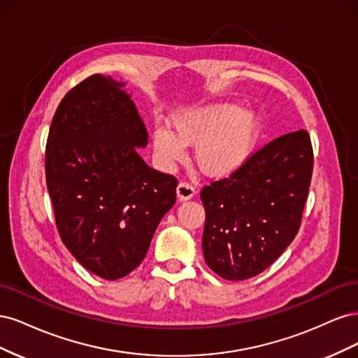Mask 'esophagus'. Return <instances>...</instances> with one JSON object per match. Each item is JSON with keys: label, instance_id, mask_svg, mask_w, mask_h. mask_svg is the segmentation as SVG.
Here are the masks:
<instances>
[{"label": "esophagus", "instance_id": "obj_1", "mask_svg": "<svg viewBox=\"0 0 358 358\" xmlns=\"http://www.w3.org/2000/svg\"><path fill=\"white\" fill-rule=\"evenodd\" d=\"M176 192H178V199L180 201H183V200H189L194 197V194H196V188H194L188 182H180L178 185Z\"/></svg>", "mask_w": 358, "mask_h": 358}]
</instances>
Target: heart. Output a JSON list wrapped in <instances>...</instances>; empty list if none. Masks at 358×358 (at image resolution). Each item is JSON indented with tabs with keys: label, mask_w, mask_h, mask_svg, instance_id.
Segmentation results:
<instances>
[{
	"label": "heart",
	"mask_w": 358,
	"mask_h": 358,
	"mask_svg": "<svg viewBox=\"0 0 358 358\" xmlns=\"http://www.w3.org/2000/svg\"><path fill=\"white\" fill-rule=\"evenodd\" d=\"M176 133L166 125L155 127V154L166 166L185 158L187 145H197V162L209 175H227L243 166L254 152L259 116L234 103L189 107L173 116Z\"/></svg>",
	"instance_id": "heart-1"
}]
</instances>
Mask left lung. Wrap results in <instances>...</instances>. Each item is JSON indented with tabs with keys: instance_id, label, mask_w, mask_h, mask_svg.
<instances>
[{
	"instance_id": "8db88e82",
	"label": "left lung",
	"mask_w": 358,
	"mask_h": 358,
	"mask_svg": "<svg viewBox=\"0 0 358 358\" xmlns=\"http://www.w3.org/2000/svg\"><path fill=\"white\" fill-rule=\"evenodd\" d=\"M313 167L306 129L258 149L229 178L204 187V262L216 275L243 280L262 273L294 241Z\"/></svg>"
}]
</instances>
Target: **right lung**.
I'll use <instances>...</instances> for the list:
<instances>
[{"mask_svg":"<svg viewBox=\"0 0 358 358\" xmlns=\"http://www.w3.org/2000/svg\"><path fill=\"white\" fill-rule=\"evenodd\" d=\"M92 74L61 100L46 143V183L62 243L94 275L127 276L176 203L175 176L137 154L148 131L129 94Z\"/></svg>","mask_w":358,"mask_h":358,"instance_id":"right-lung-1","label":"right lung"}]
</instances>
